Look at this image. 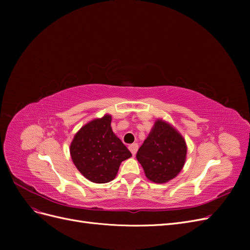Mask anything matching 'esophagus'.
<instances>
[{
	"label": "esophagus",
	"instance_id": "1",
	"mask_svg": "<svg viewBox=\"0 0 250 250\" xmlns=\"http://www.w3.org/2000/svg\"><path fill=\"white\" fill-rule=\"evenodd\" d=\"M129 150H130V152L132 153V155L134 156L135 155V153H137V151H138V149H139V145L138 144H131V145H129Z\"/></svg>",
	"mask_w": 250,
	"mask_h": 250
}]
</instances>
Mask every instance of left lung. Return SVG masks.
<instances>
[{
	"instance_id": "1",
	"label": "left lung",
	"mask_w": 250,
	"mask_h": 250,
	"mask_svg": "<svg viewBox=\"0 0 250 250\" xmlns=\"http://www.w3.org/2000/svg\"><path fill=\"white\" fill-rule=\"evenodd\" d=\"M187 143L170 123L157 119L137 153L146 177L155 184H166L183 170L187 158Z\"/></svg>"
}]
</instances>
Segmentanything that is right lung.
<instances>
[{
  "label": "right lung",
  "instance_id": "add662e5",
  "mask_svg": "<svg viewBox=\"0 0 250 250\" xmlns=\"http://www.w3.org/2000/svg\"><path fill=\"white\" fill-rule=\"evenodd\" d=\"M111 116L106 113L83 125L70 145L74 165L86 179L95 184H106L115 179L120 165L131 157L111 129Z\"/></svg>",
  "mask_w": 250,
  "mask_h": 250
}]
</instances>
